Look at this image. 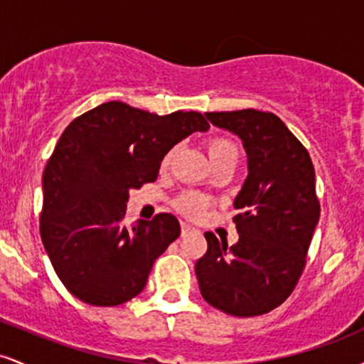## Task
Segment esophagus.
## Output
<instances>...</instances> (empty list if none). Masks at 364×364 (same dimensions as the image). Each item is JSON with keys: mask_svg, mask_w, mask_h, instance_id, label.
I'll return each mask as SVG.
<instances>
[{"mask_svg": "<svg viewBox=\"0 0 364 364\" xmlns=\"http://www.w3.org/2000/svg\"><path fill=\"white\" fill-rule=\"evenodd\" d=\"M190 231H193V225L188 224V223H181V235L185 236V235H188V232H190Z\"/></svg>", "mask_w": 364, "mask_h": 364, "instance_id": "esophagus-1", "label": "esophagus"}]
</instances>
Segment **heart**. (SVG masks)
<instances>
[{"mask_svg": "<svg viewBox=\"0 0 364 364\" xmlns=\"http://www.w3.org/2000/svg\"><path fill=\"white\" fill-rule=\"evenodd\" d=\"M208 156H210L212 162L219 161V159L228 157V156H237V149L232 141L225 140V139H214L208 144ZM171 159V152L166 154V157L162 159V166H166ZM205 198H203L200 193H195V191H190V193L181 195L178 198L176 205L183 214L190 215V217H196L203 212L205 208Z\"/></svg>", "mask_w": 364, "mask_h": 364, "instance_id": "obj_1", "label": "heart"}]
</instances>
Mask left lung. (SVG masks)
Segmentation results:
<instances>
[{"instance_id":"obj_1","label":"left lung","mask_w":364,"mask_h":364,"mask_svg":"<svg viewBox=\"0 0 364 364\" xmlns=\"http://www.w3.org/2000/svg\"><path fill=\"white\" fill-rule=\"evenodd\" d=\"M243 141L248 176L235 198L236 245L205 232L195 272L203 299L232 316H257L282 304L298 284L320 219L308 150L272 112H205Z\"/></svg>"}]
</instances>
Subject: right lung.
<instances>
[{"label":"right lung","mask_w":364,"mask_h":364,"mask_svg":"<svg viewBox=\"0 0 364 364\" xmlns=\"http://www.w3.org/2000/svg\"><path fill=\"white\" fill-rule=\"evenodd\" d=\"M208 128L200 112L159 116L119 101L66 127L43 174L41 237L75 298L118 306L144 291L154 262L181 228L171 214L124 224L129 190L156 181L166 154Z\"/></svg>","instance_id":"right-lung-1"}]
</instances>
